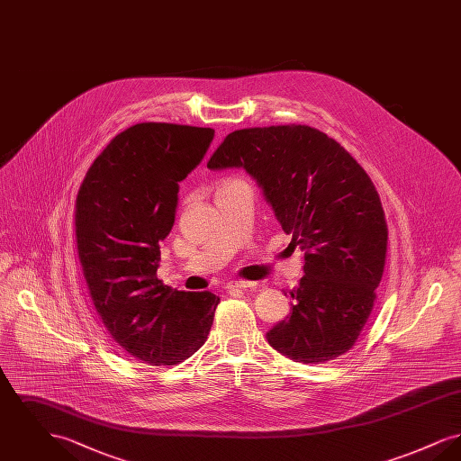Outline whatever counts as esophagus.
Listing matches in <instances>:
<instances>
[{
  "mask_svg": "<svg viewBox=\"0 0 461 461\" xmlns=\"http://www.w3.org/2000/svg\"><path fill=\"white\" fill-rule=\"evenodd\" d=\"M252 285H254L252 282H228L226 284V290L228 292H235V290H243V288H249V286Z\"/></svg>",
  "mask_w": 461,
  "mask_h": 461,
  "instance_id": "34e87169",
  "label": "esophagus"
}]
</instances>
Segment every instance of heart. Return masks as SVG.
<instances>
[{"label": "heart", "mask_w": 461, "mask_h": 461, "mask_svg": "<svg viewBox=\"0 0 461 461\" xmlns=\"http://www.w3.org/2000/svg\"><path fill=\"white\" fill-rule=\"evenodd\" d=\"M233 183H239V179H224V181H221L220 185H218V190H216V192H221V190L228 188V186H230V185H233Z\"/></svg>", "instance_id": "obj_1"}]
</instances>
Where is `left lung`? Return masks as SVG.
<instances>
[{"label": "left lung", "instance_id": "1", "mask_svg": "<svg viewBox=\"0 0 461 461\" xmlns=\"http://www.w3.org/2000/svg\"><path fill=\"white\" fill-rule=\"evenodd\" d=\"M207 167H241L304 254L294 306L266 333L269 346L297 363L349 351L372 312L387 252L384 209L365 169L325 132L301 124L230 132Z\"/></svg>", "mask_w": 461, "mask_h": 461}]
</instances>
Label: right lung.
Masks as SVG:
<instances>
[{
  "label": "right lung",
  "instance_id": "add662e5",
  "mask_svg": "<svg viewBox=\"0 0 461 461\" xmlns=\"http://www.w3.org/2000/svg\"><path fill=\"white\" fill-rule=\"evenodd\" d=\"M214 130L141 122L95 158L76 198L79 261L110 337L132 357L176 365L203 346L220 297L155 276L175 224L179 181L211 147Z\"/></svg>",
  "mask_w": 461,
  "mask_h": 461
}]
</instances>
